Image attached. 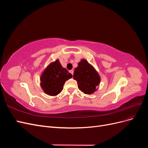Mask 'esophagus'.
Wrapping results in <instances>:
<instances>
[{
  "mask_svg": "<svg viewBox=\"0 0 148 148\" xmlns=\"http://www.w3.org/2000/svg\"><path fill=\"white\" fill-rule=\"evenodd\" d=\"M70 73L71 75H73V70H70Z\"/></svg>",
  "mask_w": 148,
  "mask_h": 148,
  "instance_id": "1",
  "label": "esophagus"
}]
</instances>
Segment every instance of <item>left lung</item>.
<instances>
[{
    "mask_svg": "<svg viewBox=\"0 0 148 148\" xmlns=\"http://www.w3.org/2000/svg\"><path fill=\"white\" fill-rule=\"evenodd\" d=\"M73 78L77 81L79 89L86 95L95 92L101 81L99 75L85 59L79 62L75 69Z\"/></svg>",
    "mask_w": 148,
    "mask_h": 148,
    "instance_id": "obj_1",
    "label": "left lung"
}]
</instances>
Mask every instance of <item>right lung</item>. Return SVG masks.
Listing matches in <instances>:
<instances>
[{
	"instance_id": "obj_1",
	"label": "right lung",
	"mask_w": 148,
	"mask_h": 148,
	"mask_svg": "<svg viewBox=\"0 0 148 148\" xmlns=\"http://www.w3.org/2000/svg\"><path fill=\"white\" fill-rule=\"evenodd\" d=\"M71 77L72 75L62 67L59 60H56L42 72L40 78L41 86L47 95L56 96L62 91L65 82Z\"/></svg>"
}]
</instances>
